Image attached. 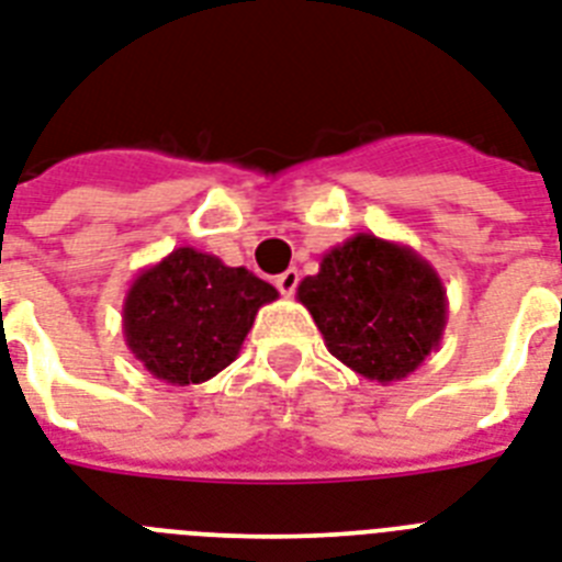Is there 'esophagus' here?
I'll list each match as a JSON object with an SVG mask.
<instances>
[{"instance_id":"esophagus-1","label":"esophagus","mask_w":562,"mask_h":562,"mask_svg":"<svg viewBox=\"0 0 562 562\" xmlns=\"http://www.w3.org/2000/svg\"><path fill=\"white\" fill-rule=\"evenodd\" d=\"M296 282H300V273H296L294 268H289V271H282L280 277H277V289H280L282 296H291L296 291Z\"/></svg>"}]
</instances>
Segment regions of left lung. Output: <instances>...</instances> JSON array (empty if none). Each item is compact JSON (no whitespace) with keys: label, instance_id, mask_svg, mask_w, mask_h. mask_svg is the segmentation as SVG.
Returning a JSON list of instances; mask_svg holds the SVG:
<instances>
[{"label":"left lung","instance_id":"1","mask_svg":"<svg viewBox=\"0 0 562 562\" xmlns=\"http://www.w3.org/2000/svg\"><path fill=\"white\" fill-rule=\"evenodd\" d=\"M296 300L326 349L358 375L404 381L436 352L447 326V291L436 268L409 245L355 234L323 254Z\"/></svg>","mask_w":562,"mask_h":562}]
</instances>
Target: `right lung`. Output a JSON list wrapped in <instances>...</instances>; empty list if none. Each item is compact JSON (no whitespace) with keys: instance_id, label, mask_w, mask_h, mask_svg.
<instances>
[{"instance_id":"add662e5","label":"right lung","mask_w":562,"mask_h":562,"mask_svg":"<svg viewBox=\"0 0 562 562\" xmlns=\"http://www.w3.org/2000/svg\"><path fill=\"white\" fill-rule=\"evenodd\" d=\"M277 296L271 282L248 268L176 248L132 280L123 337L140 367L164 384H204L234 363L257 312Z\"/></svg>"}]
</instances>
